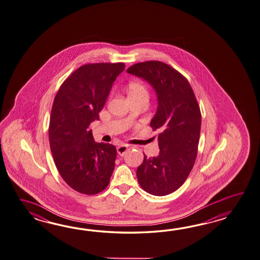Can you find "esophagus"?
<instances>
[{
	"mask_svg": "<svg viewBox=\"0 0 260 260\" xmlns=\"http://www.w3.org/2000/svg\"><path fill=\"white\" fill-rule=\"evenodd\" d=\"M127 148H128V146L126 145V144H120V145H118V146L116 147L117 154H118L119 156H123V155L127 152Z\"/></svg>",
	"mask_w": 260,
	"mask_h": 260,
	"instance_id": "34e87169",
	"label": "esophagus"
}]
</instances>
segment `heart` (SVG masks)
<instances>
[{
    "mask_svg": "<svg viewBox=\"0 0 260 260\" xmlns=\"http://www.w3.org/2000/svg\"><path fill=\"white\" fill-rule=\"evenodd\" d=\"M128 95L129 98H139V97H147L148 98V90L144 84L138 82H133L128 85Z\"/></svg>",
    "mask_w": 260,
    "mask_h": 260,
    "instance_id": "obj_1",
    "label": "heart"
}]
</instances>
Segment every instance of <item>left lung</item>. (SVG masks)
<instances>
[{
    "mask_svg": "<svg viewBox=\"0 0 260 260\" xmlns=\"http://www.w3.org/2000/svg\"><path fill=\"white\" fill-rule=\"evenodd\" d=\"M127 73L146 81L156 94L150 126L159 132V155H144L136 174L144 191L165 196L185 183L194 166L202 125L200 106L188 81L168 64L145 61L131 66Z\"/></svg>",
    "mask_w": 260,
    "mask_h": 260,
    "instance_id": "1",
    "label": "left lung"
}]
</instances>
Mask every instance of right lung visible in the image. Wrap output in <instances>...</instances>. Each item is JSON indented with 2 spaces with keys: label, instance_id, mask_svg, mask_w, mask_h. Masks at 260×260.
Returning <instances> with one entry per match:
<instances>
[{
  "label": "right lung",
  "instance_id": "right-lung-1",
  "mask_svg": "<svg viewBox=\"0 0 260 260\" xmlns=\"http://www.w3.org/2000/svg\"><path fill=\"white\" fill-rule=\"evenodd\" d=\"M125 64H86L60 86L49 122V144L58 173L73 189L95 195L105 189L115 169V145L95 143L90 123L99 120L113 83Z\"/></svg>",
  "mask_w": 260,
  "mask_h": 260
}]
</instances>
